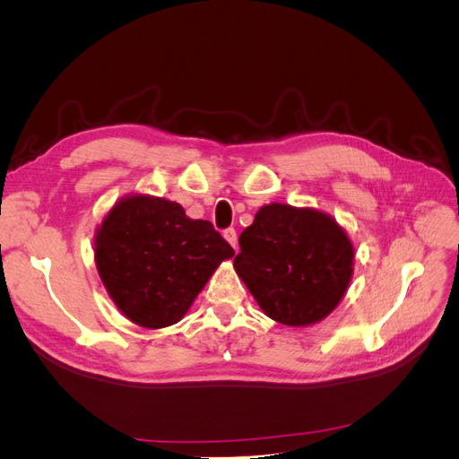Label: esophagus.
Instances as JSON below:
<instances>
[{
	"instance_id": "esophagus-1",
	"label": "esophagus",
	"mask_w": 459,
	"mask_h": 459,
	"mask_svg": "<svg viewBox=\"0 0 459 459\" xmlns=\"http://www.w3.org/2000/svg\"><path fill=\"white\" fill-rule=\"evenodd\" d=\"M224 239L235 248V251H238V233H235V230L233 228H228V230H224Z\"/></svg>"
}]
</instances>
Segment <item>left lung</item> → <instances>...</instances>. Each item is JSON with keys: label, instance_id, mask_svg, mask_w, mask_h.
Segmentation results:
<instances>
[{"label": "left lung", "instance_id": "1", "mask_svg": "<svg viewBox=\"0 0 459 459\" xmlns=\"http://www.w3.org/2000/svg\"><path fill=\"white\" fill-rule=\"evenodd\" d=\"M233 268L275 322L304 327L322 322L349 289L354 247L329 214L272 203L239 238Z\"/></svg>", "mask_w": 459, "mask_h": 459}]
</instances>
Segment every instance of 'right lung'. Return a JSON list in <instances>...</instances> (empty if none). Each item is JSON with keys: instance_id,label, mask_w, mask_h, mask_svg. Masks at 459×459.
I'll list each match as a JSON object with an SVG mask.
<instances>
[{"instance_id": "right-lung-1", "label": "right lung", "mask_w": 459, "mask_h": 459, "mask_svg": "<svg viewBox=\"0 0 459 459\" xmlns=\"http://www.w3.org/2000/svg\"><path fill=\"white\" fill-rule=\"evenodd\" d=\"M233 248L206 220L151 195L120 199L95 231V264L108 297L130 322L178 324Z\"/></svg>"}]
</instances>
